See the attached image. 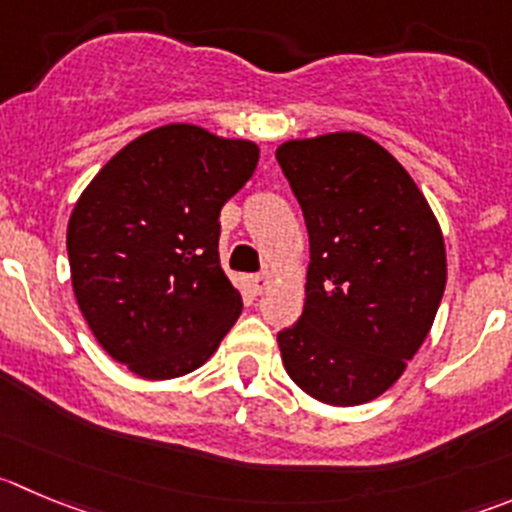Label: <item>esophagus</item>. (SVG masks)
<instances>
[{
  "label": "esophagus",
  "instance_id": "obj_1",
  "mask_svg": "<svg viewBox=\"0 0 512 512\" xmlns=\"http://www.w3.org/2000/svg\"><path fill=\"white\" fill-rule=\"evenodd\" d=\"M269 284H271V276L269 274H253L251 279H248V286H251L253 294H264V289Z\"/></svg>",
  "mask_w": 512,
  "mask_h": 512
}]
</instances>
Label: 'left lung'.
Wrapping results in <instances>:
<instances>
[{"instance_id": "8db88e82", "label": "left lung", "mask_w": 512, "mask_h": 512, "mask_svg": "<svg viewBox=\"0 0 512 512\" xmlns=\"http://www.w3.org/2000/svg\"><path fill=\"white\" fill-rule=\"evenodd\" d=\"M309 231L306 301L279 332L289 377L324 405H364L417 354L445 294L440 223L392 153L362 133L276 150Z\"/></svg>"}]
</instances>
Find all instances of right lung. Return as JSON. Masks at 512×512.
I'll use <instances>...</instances> for the list:
<instances>
[{
	"mask_svg": "<svg viewBox=\"0 0 512 512\" xmlns=\"http://www.w3.org/2000/svg\"><path fill=\"white\" fill-rule=\"evenodd\" d=\"M259 145L188 123L125 145L82 191L67 226L72 289L100 347L145 379L211 359L243 309L221 269V208Z\"/></svg>",
	"mask_w": 512,
	"mask_h": 512,
	"instance_id": "1",
	"label": "right lung"
}]
</instances>
